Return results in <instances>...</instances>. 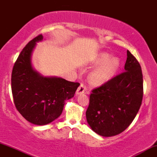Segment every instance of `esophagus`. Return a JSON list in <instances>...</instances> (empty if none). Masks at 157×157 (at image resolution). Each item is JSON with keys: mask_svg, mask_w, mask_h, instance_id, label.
<instances>
[{"mask_svg": "<svg viewBox=\"0 0 157 157\" xmlns=\"http://www.w3.org/2000/svg\"><path fill=\"white\" fill-rule=\"evenodd\" d=\"M87 90V87L83 83H81L80 85V86L78 87V89H77L76 91V94H83L85 93V91Z\"/></svg>", "mask_w": 157, "mask_h": 157, "instance_id": "esophagus-1", "label": "esophagus"}]
</instances>
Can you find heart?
Returning <instances> with one entry per match:
<instances>
[{"mask_svg": "<svg viewBox=\"0 0 157 157\" xmlns=\"http://www.w3.org/2000/svg\"><path fill=\"white\" fill-rule=\"evenodd\" d=\"M97 66H102L97 68L90 75L89 80L91 83L99 86L105 83L116 73L120 66V60L112 57L107 53H101L98 55L95 60Z\"/></svg>", "mask_w": 157, "mask_h": 157, "instance_id": "1", "label": "heart"}]
</instances>
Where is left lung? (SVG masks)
Masks as SVG:
<instances>
[{
	"label": "left lung",
	"instance_id": "left-lung-1",
	"mask_svg": "<svg viewBox=\"0 0 157 157\" xmlns=\"http://www.w3.org/2000/svg\"><path fill=\"white\" fill-rule=\"evenodd\" d=\"M143 97L141 66L127 51L125 71L91 91L86 119L91 129L102 136L124 131L138 113Z\"/></svg>",
	"mask_w": 157,
	"mask_h": 157
}]
</instances>
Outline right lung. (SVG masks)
<instances>
[{
  "label": "right lung",
  "mask_w": 157,
  "mask_h": 157,
  "mask_svg": "<svg viewBox=\"0 0 157 157\" xmlns=\"http://www.w3.org/2000/svg\"><path fill=\"white\" fill-rule=\"evenodd\" d=\"M39 35L26 45L15 61L12 72L14 103L27 121L37 125L50 123L60 116L65 100L71 98L80 86L60 77H44L33 69L32 52Z\"/></svg>",
  "instance_id": "add662e5"
}]
</instances>
